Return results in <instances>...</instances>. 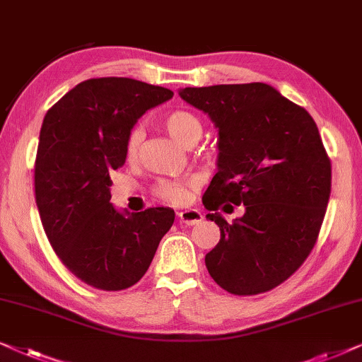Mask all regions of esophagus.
Masks as SVG:
<instances>
[{
  "label": "esophagus",
  "mask_w": 362,
  "mask_h": 362,
  "mask_svg": "<svg viewBox=\"0 0 362 362\" xmlns=\"http://www.w3.org/2000/svg\"><path fill=\"white\" fill-rule=\"evenodd\" d=\"M178 220H180V223H185V225H197L204 220V215H202L199 210L190 209V210L178 211Z\"/></svg>",
  "instance_id": "esophagus-1"
}]
</instances>
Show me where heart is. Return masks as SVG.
<instances>
[{
    "instance_id": "heart-1",
    "label": "heart",
    "mask_w": 362,
    "mask_h": 362,
    "mask_svg": "<svg viewBox=\"0 0 362 362\" xmlns=\"http://www.w3.org/2000/svg\"><path fill=\"white\" fill-rule=\"evenodd\" d=\"M162 125L165 131L175 139L182 146L190 147L199 141L204 132V125L202 120L197 117L194 112L187 109H175L170 112L162 115ZM142 142V129H132L129 132L127 144H125V151L129 157H136ZM190 182L184 180H160L153 187V194L163 202L173 205H182L190 199Z\"/></svg>"
}]
</instances>
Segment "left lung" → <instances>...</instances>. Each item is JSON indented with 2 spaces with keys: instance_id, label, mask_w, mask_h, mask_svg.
Returning <instances> with one entry per match:
<instances>
[{
  "instance_id": "1",
  "label": "left lung",
  "mask_w": 362,
  "mask_h": 362,
  "mask_svg": "<svg viewBox=\"0 0 362 362\" xmlns=\"http://www.w3.org/2000/svg\"><path fill=\"white\" fill-rule=\"evenodd\" d=\"M218 129V172L204 195L220 242L205 264L218 286L250 296L273 290L315 247L331 194V160L316 122L263 83L180 89ZM244 204L228 224L216 209Z\"/></svg>"
}]
</instances>
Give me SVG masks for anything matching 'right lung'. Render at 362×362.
<instances>
[{
    "instance_id": "right-lung-1",
    "label": "right lung",
    "mask_w": 362,
    "mask_h": 362,
    "mask_svg": "<svg viewBox=\"0 0 362 362\" xmlns=\"http://www.w3.org/2000/svg\"><path fill=\"white\" fill-rule=\"evenodd\" d=\"M170 89L129 77L77 84L47 110L35 163L36 205L51 247L86 285L120 291L151 267L175 211L152 206L120 214L109 173L124 165L129 132Z\"/></svg>"
}]
</instances>
